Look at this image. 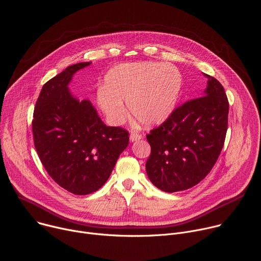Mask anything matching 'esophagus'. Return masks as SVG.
<instances>
[{
	"instance_id": "obj_1",
	"label": "esophagus",
	"mask_w": 261,
	"mask_h": 261,
	"mask_svg": "<svg viewBox=\"0 0 261 261\" xmlns=\"http://www.w3.org/2000/svg\"><path fill=\"white\" fill-rule=\"evenodd\" d=\"M141 138H143V135L137 133V132H131V134H130V140L131 141H136V140H139Z\"/></svg>"
}]
</instances>
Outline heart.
<instances>
[{
	"instance_id": "b5f03b06",
	"label": "heart",
	"mask_w": 261,
	"mask_h": 261,
	"mask_svg": "<svg viewBox=\"0 0 261 261\" xmlns=\"http://www.w3.org/2000/svg\"><path fill=\"white\" fill-rule=\"evenodd\" d=\"M180 87V75L171 64H120L106 75L104 87L97 93V103L113 125L127 120L128 110L124 104L127 103L137 121L153 126L170 115Z\"/></svg>"
}]
</instances>
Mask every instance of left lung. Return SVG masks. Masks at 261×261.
I'll return each mask as SVG.
<instances>
[{
	"label": "left lung",
	"mask_w": 261,
	"mask_h": 261,
	"mask_svg": "<svg viewBox=\"0 0 261 261\" xmlns=\"http://www.w3.org/2000/svg\"><path fill=\"white\" fill-rule=\"evenodd\" d=\"M208 78L204 96L175 108L147 139L151 154L146 171L151 182L167 193L191 188L212 170L224 147L229 102L223 85Z\"/></svg>",
	"instance_id": "8db88e82"
}]
</instances>
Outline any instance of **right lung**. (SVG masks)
Returning <instances> with one entry per match:
<instances>
[{"label":"right lung","instance_id":"right-lung-1","mask_svg":"<svg viewBox=\"0 0 261 261\" xmlns=\"http://www.w3.org/2000/svg\"><path fill=\"white\" fill-rule=\"evenodd\" d=\"M80 62L46 82L36 101L32 131L38 157L51 178L78 196L97 192L129 144V132L107 127L89 100L78 101L67 84Z\"/></svg>","mask_w":261,"mask_h":261}]
</instances>
